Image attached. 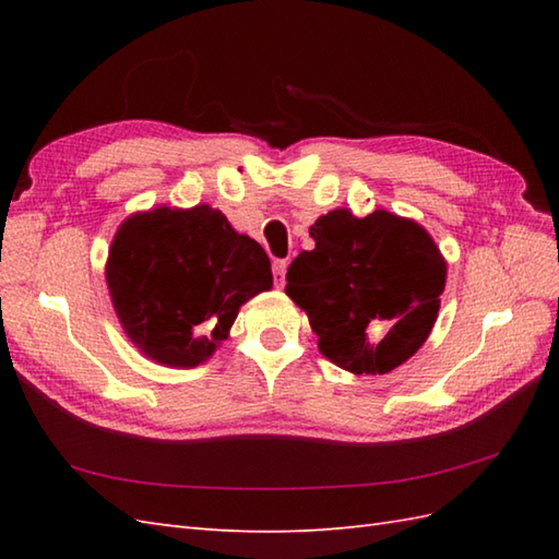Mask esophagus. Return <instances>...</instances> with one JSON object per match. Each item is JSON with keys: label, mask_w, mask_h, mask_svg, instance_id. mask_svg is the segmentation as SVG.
<instances>
[{"label": "esophagus", "mask_w": 559, "mask_h": 559, "mask_svg": "<svg viewBox=\"0 0 559 559\" xmlns=\"http://www.w3.org/2000/svg\"><path fill=\"white\" fill-rule=\"evenodd\" d=\"M286 269H288V261L286 259L273 261V281H276L278 288L283 286V283H286Z\"/></svg>", "instance_id": "1"}]
</instances>
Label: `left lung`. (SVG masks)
I'll return each mask as SVG.
<instances>
[{"mask_svg":"<svg viewBox=\"0 0 559 559\" xmlns=\"http://www.w3.org/2000/svg\"><path fill=\"white\" fill-rule=\"evenodd\" d=\"M314 247L293 259L288 298L307 312L319 350L353 374H386L430 336L447 261L423 225L374 211H329Z\"/></svg>","mask_w":559,"mask_h":559,"instance_id":"1","label":"left lung"}]
</instances>
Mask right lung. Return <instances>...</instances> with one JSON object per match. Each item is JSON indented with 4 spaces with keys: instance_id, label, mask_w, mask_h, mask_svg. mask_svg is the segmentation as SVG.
<instances>
[{
    "instance_id": "right-lung-1",
    "label": "right lung",
    "mask_w": 559,
    "mask_h": 559,
    "mask_svg": "<svg viewBox=\"0 0 559 559\" xmlns=\"http://www.w3.org/2000/svg\"><path fill=\"white\" fill-rule=\"evenodd\" d=\"M105 281L124 334L170 367L206 362L240 307L273 286L264 247L206 204L129 216L110 245Z\"/></svg>"
}]
</instances>
